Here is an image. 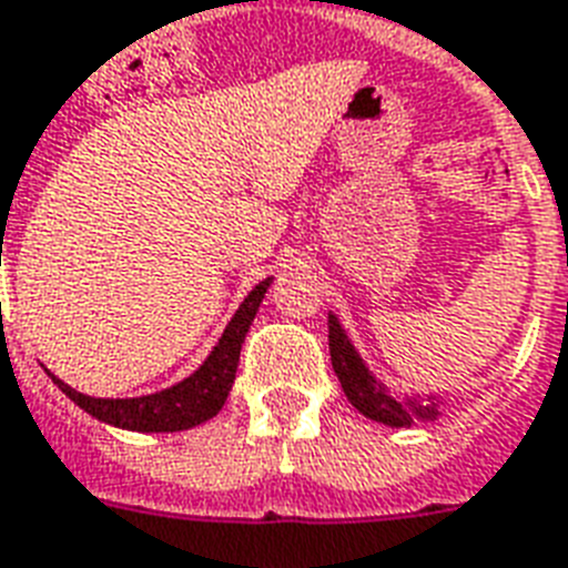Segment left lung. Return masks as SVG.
Masks as SVG:
<instances>
[{"instance_id": "1", "label": "left lung", "mask_w": 568, "mask_h": 568, "mask_svg": "<svg viewBox=\"0 0 568 568\" xmlns=\"http://www.w3.org/2000/svg\"><path fill=\"white\" fill-rule=\"evenodd\" d=\"M328 353L332 367L341 379L346 399L353 403L364 417L385 426H412L415 420H438L442 417V397L435 394H406L397 397L376 373L364 364L362 353L355 349L349 334L341 325L337 314L328 311Z\"/></svg>"}]
</instances>
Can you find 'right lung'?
<instances>
[{"label":"right lung","instance_id":"right-lung-1","mask_svg":"<svg viewBox=\"0 0 568 568\" xmlns=\"http://www.w3.org/2000/svg\"><path fill=\"white\" fill-rule=\"evenodd\" d=\"M272 278H263L257 287L243 298V305L236 307L231 323L224 325L219 344L213 353L206 355L204 364L195 373H189L186 379L171 385L156 394H144V397H126V399H105V397H88L70 388L68 382L59 376L50 379L68 394L79 408H85L88 415L103 420L118 429H133V433H180V429H192V426L204 424L210 417L222 412L224 399L231 394V385L236 379V367H240V349L245 344V334L252 328L257 307H261Z\"/></svg>","mask_w":568,"mask_h":568}]
</instances>
